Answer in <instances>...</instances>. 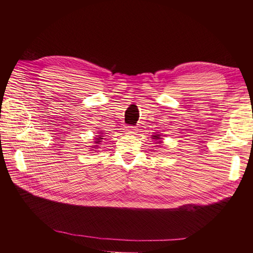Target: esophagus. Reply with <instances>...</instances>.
Wrapping results in <instances>:
<instances>
[{
  "mask_svg": "<svg viewBox=\"0 0 253 253\" xmlns=\"http://www.w3.org/2000/svg\"><path fill=\"white\" fill-rule=\"evenodd\" d=\"M124 131H125V133H127V135H135L137 132V128L133 126H126L124 128Z\"/></svg>",
  "mask_w": 253,
  "mask_h": 253,
  "instance_id": "esophagus-1",
  "label": "esophagus"
}]
</instances>
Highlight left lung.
Instances as JSON below:
<instances>
[{"label":"left lung","mask_w":253,"mask_h":253,"mask_svg":"<svg viewBox=\"0 0 253 253\" xmlns=\"http://www.w3.org/2000/svg\"><path fill=\"white\" fill-rule=\"evenodd\" d=\"M152 139H155V140H160V139H162L160 137V135H155V136H152ZM159 142H161V141H159Z\"/></svg>","instance_id":"obj_1"}]
</instances>
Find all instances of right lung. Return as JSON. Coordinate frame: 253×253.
<instances>
[{
  "mask_svg": "<svg viewBox=\"0 0 253 253\" xmlns=\"http://www.w3.org/2000/svg\"><path fill=\"white\" fill-rule=\"evenodd\" d=\"M102 140H103V136H99L98 138H95V141H94V143H95V144H99ZM95 147L98 148V146H93V148H95Z\"/></svg>",
  "mask_w": 253,
  "mask_h": 253,
  "instance_id": "obj_1",
  "label": "right lung"
}]
</instances>
